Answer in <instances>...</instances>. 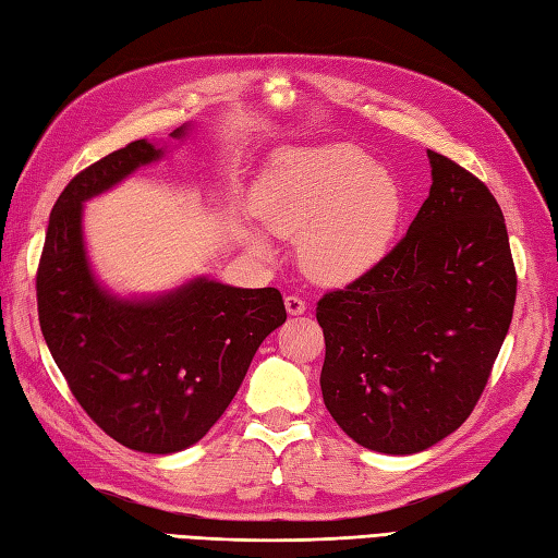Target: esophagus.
<instances>
[{"instance_id":"esophagus-1","label":"esophagus","mask_w":558,"mask_h":558,"mask_svg":"<svg viewBox=\"0 0 558 558\" xmlns=\"http://www.w3.org/2000/svg\"><path fill=\"white\" fill-rule=\"evenodd\" d=\"M286 310L292 316H300V314L306 312V302L300 298V294H288V298H286Z\"/></svg>"}]
</instances>
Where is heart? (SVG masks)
Masks as SVG:
<instances>
[{
  "mask_svg": "<svg viewBox=\"0 0 558 558\" xmlns=\"http://www.w3.org/2000/svg\"><path fill=\"white\" fill-rule=\"evenodd\" d=\"M264 228L300 244L310 276L338 286L369 270L396 240L402 194L396 177L352 146L294 150L256 189ZM252 246L266 254L264 240Z\"/></svg>",
  "mask_w": 558,
  "mask_h": 558,
  "instance_id": "heart-1",
  "label": "heart"
}]
</instances>
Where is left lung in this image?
<instances>
[{"instance_id": "1", "label": "left lung", "mask_w": 558, "mask_h": 558, "mask_svg": "<svg viewBox=\"0 0 558 558\" xmlns=\"http://www.w3.org/2000/svg\"><path fill=\"white\" fill-rule=\"evenodd\" d=\"M432 189L405 236L316 304L324 402L378 453H420L475 410L515 306L518 276L489 186L426 150Z\"/></svg>"}]
</instances>
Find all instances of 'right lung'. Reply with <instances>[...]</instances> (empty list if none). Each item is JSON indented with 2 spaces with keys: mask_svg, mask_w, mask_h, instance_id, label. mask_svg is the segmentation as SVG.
Instances as JSON below:
<instances>
[{
  "mask_svg": "<svg viewBox=\"0 0 558 558\" xmlns=\"http://www.w3.org/2000/svg\"><path fill=\"white\" fill-rule=\"evenodd\" d=\"M160 156L162 148L132 141L64 186L35 292L45 342L78 405L114 441L165 456L196 444L220 420L258 345L288 312L276 288L206 278L144 302L100 290L83 252L81 204Z\"/></svg>",
  "mask_w": 558,
  "mask_h": 558,
  "instance_id": "add662e5",
  "label": "right lung"
}]
</instances>
